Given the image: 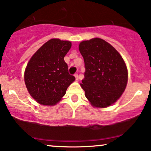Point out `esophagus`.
Masks as SVG:
<instances>
[{"mask_svg":"<svg viewBox=\"0 0 151 151\" xmlns=\"http://www.w3.org/2000/svg\"><path fill=\"white\" fill-rule=\"evenodd\" d=\"M74 77H75V78H76V80L77 81L79 80V76H78V74H74Z\"/></svg>","mask_w":151,"mask_h":151,"instance_id":"esophagus-1","label":"esophagus"}]
</instances>
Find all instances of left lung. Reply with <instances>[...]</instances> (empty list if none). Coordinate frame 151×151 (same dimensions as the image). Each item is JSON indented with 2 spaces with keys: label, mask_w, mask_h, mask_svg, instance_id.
I'll return each instance as SVG.
<instances>
[{
  "label": "left lung",
  "mask_w": 151,
  "mask_h": 151,
  "mask_svg": "<svg viewBox=\"0 0 151 151\" xmlns=\"http://www.w3.org/2000/svg\"><path fill=\"white\" fill-rule=\"evenodd\" d=\"M79 51L84 61V78L81 87L95 107L113 104L126 89L128 71L117 50L100 38L81 42Z\"/></svg>",
  "instance_id": "1"
}]
</instances>
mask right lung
Masks as SVG:
<instances>
[{"label": "right lung", "mask_w": 151, "mask_h": 151, "mask_svg": "<svg viewBox=\"0 0 151 151\" xmlns=\"http://www.w3.org/2000/svg\"><path fill=\"white\" fill-rule=\"evenodd\" d=\"M72 46L70 41L51 39L34 54L25 71L26 87L32 97L43 105H55L75 80L64 58Z\"/></svg>", "instance_id": "add662e5"}]
</instances>
